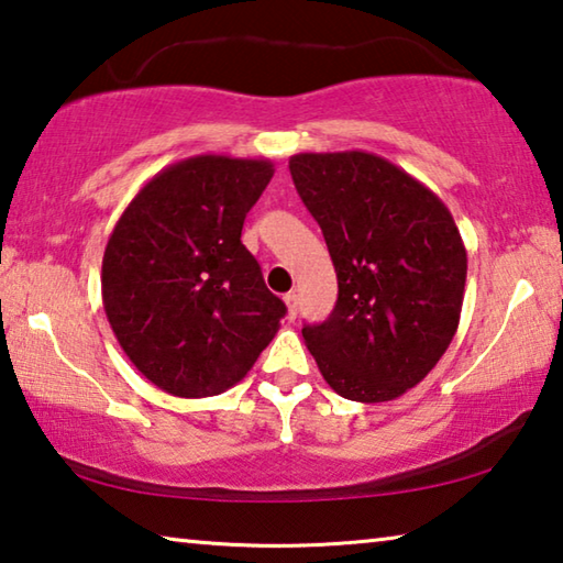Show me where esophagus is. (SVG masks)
<instances>
[{
	"mask_svg": "<svg viewBox=\"0 0 563 563\" xmlns=\"http://www.w3.org/2000/svg\"><path fill=\"white\" fill-rule=\"evenodd\" d=\"M285 305H288V318L295 320V316H298V295L295 292L285 295Z\"/></svg>",
	"mask_w": 563,
	"mask_h": 563,
	"instance_id": "34e87169",
	"label": "esophagus"
}]
</instances>
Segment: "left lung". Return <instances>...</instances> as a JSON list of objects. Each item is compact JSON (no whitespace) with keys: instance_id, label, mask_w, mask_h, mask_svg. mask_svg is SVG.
<instances>
[{"instance_id":"1","label":"left lung","mask_w":563,"mask_h":563,"mask_svg":"<svg viewBox=\"0 0 563 563\" xmlns=\"http://www.w3.org/2000/svg\"><path fill=\"white\" fill-rule=\"evenodd\" d=\"M290 176L338 273L335 310L302 328L305 345L340 397L405 395L460 328L466 247L450 208L367 151L295 154Z\"/></svg>"}]
</instances>
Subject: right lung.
I'll use <instances>...</instances> for the list:
<instances>
[{
    "label": "right lung",
    "instance_id": "obj_1",
    "mask_svg": "<svg viewBox=\"0 0 563 563\" xmlns=\"http://www.w3.org/2000/svg\"><path fill=\"white\" fill-rule=\"evenodd\" d=\"M268 158L201 154L146 180L113 225L101 298L121 350L174 397H213L247 375L285 302L241 243L271 184Z\"/></svg>",
    "mask_w": 563,
    "mask_h": 563
}]
</instances>
